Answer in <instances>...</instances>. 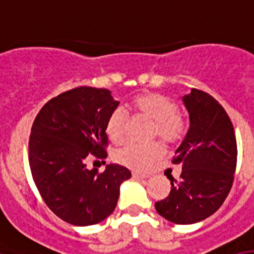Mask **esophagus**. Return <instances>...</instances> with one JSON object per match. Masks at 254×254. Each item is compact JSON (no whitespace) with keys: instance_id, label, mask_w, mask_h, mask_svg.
Listing matches in <instances>:
<instances>
[{"instance_id":"esophagus-1","label":"esophagus","mask_w":254,"mask_h":254,"mask_svg":"<svg viewBox=\"0 0 254 254\" xmlns=\"http://www.w3.org/2000/svg\"><path fill=\"white\" fill-rule=\"evenodd\" d=\"M132 178L137 179V180H143V179L148 178V175L140 174V172H132Z\"/></svg>"}]
</instances>
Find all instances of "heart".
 Listing matches in <instances>:
<instances>
[{"instance_id": "heart-1", "label": "heart", "mask_w": 254, "mask_h": 254, "mask_svg": "<svg viewBox=\"0 0 254 254\" xmlns=\"http://www.w3.org/2000/svg\"><path fill=\"white\" fill-rule=\"evenodd\" d=\"M129 110L152 121V136H159L167 144H176L184 139L188 129L186 118L178 111V105L170 95L156 91H143L129 100ZM106 133L113 143H121L127 132V117L119 107L110 113L106 121ZM163 155L159 141L151 144L127 143L115 152V162L132 170H147Z\"/></svg>"}]
</instances>
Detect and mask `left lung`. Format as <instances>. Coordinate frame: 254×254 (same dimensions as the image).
<instances>
[{"label": "left lung", "instance_id": "left-lung-1", "mask_svg": "<svg viewBox=\"0 0 254 254\" xmlns=\"http://www.w3.org/2000/svg\"><path fill=\"white\" fill-rule=\"evenodd\" d=\"M190 129L172 163L182 166L171 192L155 202L160 216L175 224H193L213 215L227 198L237 164L235 129L227 111L207 92L192 88L183 96Z\"/></svg>", "mask_w": 254, "mask_h": 254}]
</instances>
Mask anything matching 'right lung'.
<instances>
[{
  "mask_svg": "<svg viewBox=\"0 0 254 254\" xmlns=\"http://www.w3.org/2000/svg\"><path fill=\"white\" fill-rule=\"evenodd\" d=\"M119 102L106 88L80 86L43 106L29 139V166L41 197L60 219L92 225L117 207L119 187L131 178L126 167L87 170L88 159H106V121Z\"/></svg>",
  "mask_w": 254,
  "mask_h": 254,
  "instance_id": "obj_1",
  "label": "right lung"
}]
</instances>
